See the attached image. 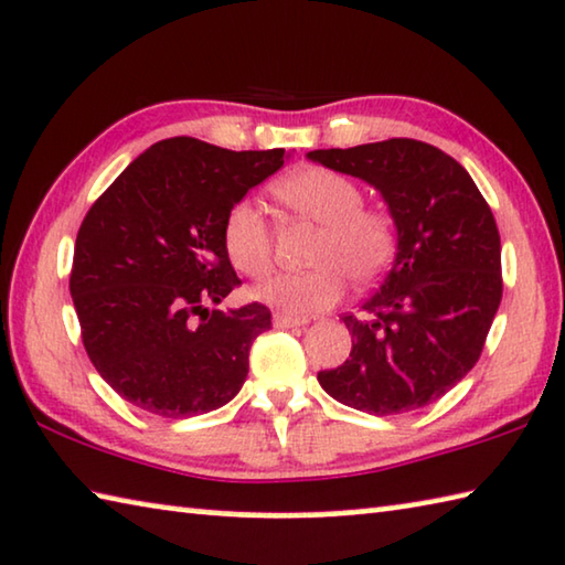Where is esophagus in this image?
<instances>
[{"label": "esophagus", "mask_w": 565, "mask_h": 565, "mask_svg": "<svg viewBox=\"0 0 565 565\" xmlns=\"http://www.w3.org/2000/svg\"><path fill=\"white\" fill-rule=\"evenodd\" d=\"M303 324H309L307 317H291V315H284V311H276L274 315L276 329H294V327H303Z\"/></svg>", "instance_id": "esophagus-1"}]
</instances>
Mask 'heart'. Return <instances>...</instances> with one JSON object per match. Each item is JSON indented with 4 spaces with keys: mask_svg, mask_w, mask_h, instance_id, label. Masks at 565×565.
Instances as JSON below:
<instances>
[{
    "mask_svg": "<svg viewBox=\"0 0 565 565\" xmlns=\"http://www.w3.org/2000/svg\"><path fill=\"white\" fill-rule=\"evenodd\" d=\"M271 193L297 216L321 223L311 246V262L317 266L307 271L276 274L258 286L256 299L289 315H309L339 301L349 276L354 284L364 286L390 266L397 246L395 221L390 213L362 205V188L349 175L317 166L301 168L276 181ZM223 246L238 271L254 279L271 271V226L254 201L231 205L223 221Z\"/></svg>",
    "mask_w": 565,
    "mask_h": 565,
    "instance_id": "heart-1",
    "label": "heart"
}]
</instances>
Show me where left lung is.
Listing matches in <instances>:
<instances>
[{"label":"left lung","mask_w":565,"mask_h":565,"mask_svg":"<svg viewBox=\"0 0 565 565\" xmlns=\"http://www.w3.org/2000/svg\"><path fill=\"white\" fill-rule=\"evenodd\" d=\"M380 191L397 254L362 315H344L347 360L317 374L329 397L405 415L450 392L480 360L503 297L490 205L458 160L409 138L307 153Z\"/></svg>","instance_id":"obj_1"}]
</instances>
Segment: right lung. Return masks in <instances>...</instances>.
<instances>
[{
	"instance_id": "right-lung-1",
	"label": "right lung",
	"mask_w": 565,
	"mask_h": 565,
	"mask_svg": "<svg viewBox=\"0 0 565 565\" xmlns=\"http://www.w3.org/2000/svg\"><path fill=\"white\" fill-rule=\"evenodd\" d=\"M289 153L168 138L115 178L77 231L70 294L100 377L158 417H193L238 395L264 303L218 309L238 286L223 246L231 205Z\"/></svg>"
}]
</instances>
